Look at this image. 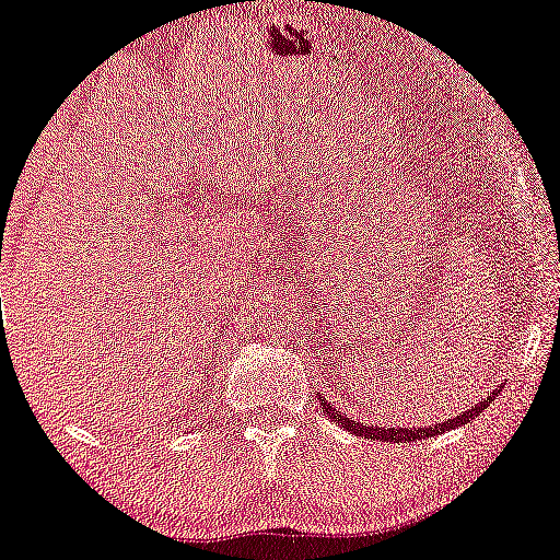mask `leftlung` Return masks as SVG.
Masks as SVG:
<instances>
[{"label":"left lung","instance_id":"left-lung-1","mask_svg":"<svg viewBox=\"0 0 560 560\" xmlns=\"http://www.w3.org/2000/svg\"><path fill=\"white\" fill-rule=\"evenodd\" d=\"M489 401H491V396L483 398L478 407H472L468 411H463L459 417H454V420L435 422V425H430V428H415V425L411 428H377V425H370V422H355L353 417L340 415V411L335 409V404L324 401V409H327V415L337 422V425L346 428V430H353V433L361 435V439H377V441H390V444H407V441H425V439H430V435H439V433H444V430L465 425V422H470L472 417L481 415V411L489 407Z\"/></svg>","mask_w":560,"mask_h":560}]
</instances>
